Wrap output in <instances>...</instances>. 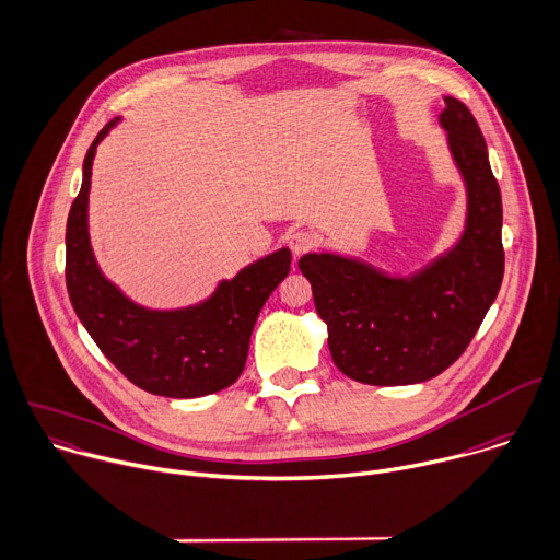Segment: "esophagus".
I'll return each instance as SVG.
<instances>
[{"instance_id":"34e87169","label":"esophagus","mask_w":560,"mask_h":560,"mask_svg":"<svg viewBox=\"0 0 560 560\" xmlns=\"http://www.w3.org/2000/svg\"><path fill=\"white\" fill-rule=\"evenodd\" d=\"M287 243H289V247H291V252L295 256H302V254L311 252L317 245V236L313 232H308V230H298V232H293L287 238Z\"/></svg>"}]
</instances>
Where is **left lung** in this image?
I'll list each match as a JSON object with an SVG mask.
<instances>
[{"mask_svg":"<svg viewBox=\"0 0 560 560\" xmlns=\"http://www.w3.org/2000/svg\"><path fill=\"white\" fill-rule=\"evenodd\" d=\"M443 101L439 121L468 187L462 241L412 278L335 254L298 262L328 326L335 366L362 384H419L443 373L468 349L501 289L503 207L486 139L466 103Z\"/></svg>","mask_w":560,"mask_h":560,"instance_id":"obj_1","label":"left lung"}]
</instances>
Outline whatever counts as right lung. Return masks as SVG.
I'll return each mask as SVG.
<instances>
[{
	"mask_svg": "<svg viewBox=\"0 0 560 560\" xmlns=\"http://www.w3.org/2000/svg\"><path fill=\"white\" fill-rule=\"evenodd\" d=\"M109 121L83 161V183L66 225V287L77 317L101 353L135 386L163 397H202L232 386L247 362L254 324L271 291L287 278L291 252L280 249L220 282L202 304L150 311L130 302L98 271L88 238L92 161Z\"/></svg>",
	"mask_w": 560,
	"mask_h": 560,
	"instance_id": "1",
	"label": "right lung"
}]
</instances>
